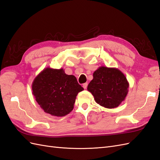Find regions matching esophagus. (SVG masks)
<instances>
[{"label": "esophagus", "instance_id": "34e87169", "mask_svg": "<svg viewBox=\"0 0 160 160\" xmlns=\"http://www.w3.org/2000/svg\"><path fill=\"white\" fill-rule=\"evenodd\" d=\"M87 86H88V84H87V83H84V84H83V85H82L83 88H84V89H86V88H87Z\"/></svg>", "mask_w": 160, "mask_h": 160}]
</instances>
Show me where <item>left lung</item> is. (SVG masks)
<instances>
[{
    "instance_id": "left-lung-1",
    "label": "left lung",
    "mask_w": 160,
    "mask_h": 160,
    "mask_svg": "<svg viewBox=\"0 0 160 160\" xmlns=\"http://www.w3.org/2000/svg\"><path fill=\"white\" fill-rule=\"evenodd\" d=\"M129 82L125 74L116 68L100 66L93 73L87 90L96 102L107 108L118 107L127 97Z\"/></svg>"
}]
</instances>
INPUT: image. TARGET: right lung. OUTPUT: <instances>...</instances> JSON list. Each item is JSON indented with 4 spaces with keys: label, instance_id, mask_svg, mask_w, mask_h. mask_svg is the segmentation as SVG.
Here are the masks:
<instances>
[{
    "label": "right lung",
    "instance_id": "right-lung-1",
    "mask_svg": "<svg viewBox=\"0 0 160 160\" xmlns=\"http://www.w3.org/2000/svg\"><path fill=\"white\" fill-rule=\"evenodd\" d=\"M31 88L40 107L56 117L69 114L74 108L76 96L84 90L74 76L66 74L63 68L49 67L35 77Z\"/></svg>",
    "mask_w": 160,
    "mask_h": 160
}]
</instances>
